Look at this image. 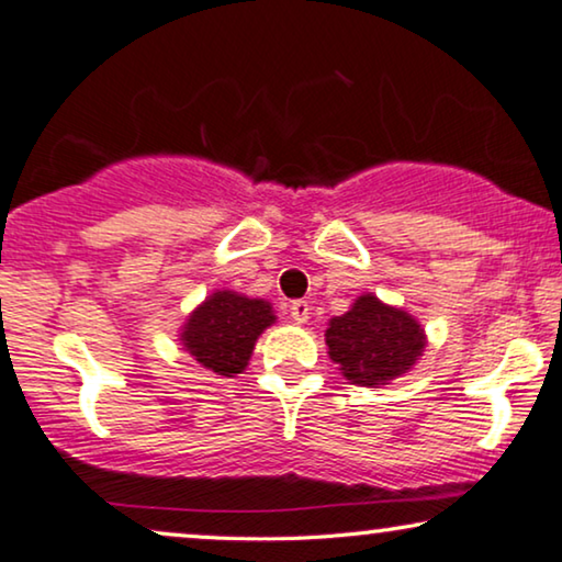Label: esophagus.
<instances>
[{
  "instance_id": "obj_1",
  "label": "esophagus",
  "mask_w": 562,
  "mask_h": 562,
  "mask_svg": "<svg viewBox=\"0 0 562 562\" xmlns=\"http://www.w3.org/2000/svg\"><path fill=\"white\" fill-rule=\"evenodd\" d=\"M289 314H291V319L296 322V325H304L306 319H310V304L304 302V299H296V302H291L289 304Z\"/></svg>"
}]
</instances>
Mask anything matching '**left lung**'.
Returning a JSON list of instances; mask_svg holds the SVG:
<instances>
[{
	"instance_id": "8db88e82",
	"label": "left lung",
	"mask_w": 562,
	"mask_h": 562,
	"mask_svg": "<svg viewBox=\"0 0 562 562\" xmlns=\"http://www.w3.org/2000/svg\"><path fill=\"white\" fill-rule=\"evenodd\" d=\"M329 358L358 386H383L409 371L425 350V329L402 310L366 294L325 333Z\"/></svg>"
}]
</instances>
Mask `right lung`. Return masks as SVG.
<instances>
[{"label": "right lung", "instance_id": "right-lung-1", "mask_svg": "<svg viewBox=\"0 0 562 562\" xmlns=\"http://www.w3.org/2000/svg\"><path fill=\"white\" fill-rule=\"evenodd\" d=\"M276 317L263 299L217 291L183 325L181 340L191 356L220 375L243 373L258 335Z\"/></svg>", "mask_w": 562, "mask_h": 562}]
</instances>
